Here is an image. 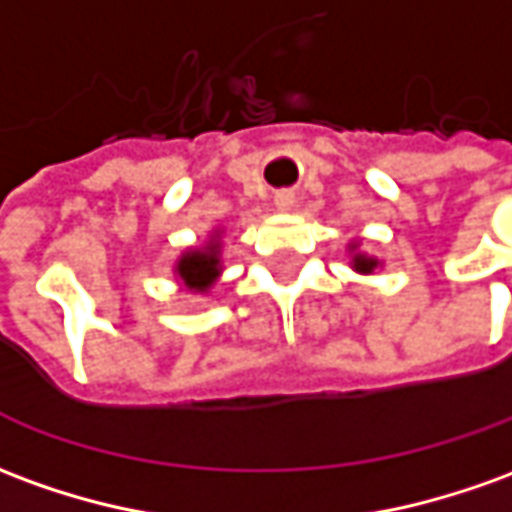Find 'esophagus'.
I'll return each mask as SVG.
<instances>
[{"instance_id": "34e87169", "label": "esophagus", "mask_w": 512, "mask_h": 512, "mask_svg": "<svg viewBox=\"0 0 512 512\" xmlns=\"http://www.w3.org/2000/svg\"><path fill=\"white\" fill-rule=\"evenodd\" d=\"M274 202H277V207H280V210H291V207H293V194H288V191H282V194H277V199H274Z\"/></svg>"}]
</instances>
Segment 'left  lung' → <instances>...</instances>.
Returning <instances> with one entry per match:
<instances>
[{
	"label": "left lung",
	"instance_id": "1",
	"mask_svg": "<svg viewBox=\"0 0 512 512\" xmlns=\"http://www.w3.org/2000/svg\"><path fill=\"white\" fill-rule=\"evenodd\" d=\"M377 266V263H374V260H368V257H363V255H357L355 257V268L357 271H371V268Z\"/></svg>",
	"mask_w": 512,
	"mask_h": 512
}]
</instances>
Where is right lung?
Masks as SVG:
<instances>
[{"label":"right lung","instance_id":"1","mask_svg":"<svg viewBox=\"0 0 512 512\" xmlns=\"http://www.w3.org/2000/svg\"><path fill=\"white\" fill-rule=\"evenodd\" d=\"M182 282L194 291H207L210 282L219 277V255H216V246H210L207 252H191L180 260Z\"/></svg>","mask_w":512,"mask_h":512}]
</instances>
